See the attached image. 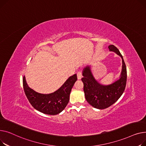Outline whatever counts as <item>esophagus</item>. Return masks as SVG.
Wrapping results in <instances>:
<instances>
[{
  "label": "esophagus",
  "instance_id": "34e87169",
  "mask_svg": "<svg viewBox=\"0 0 146 146\" xmlns=\"http://www.w3.org/2000/svg\"><path fill=\"white\" fill-rule=\"evenodd\" d=\"M82 76V75L81 71H79L78 73H77V78H78V80H81Z\"/></svg>",
  "mask_w": 146,
  "mask_h": 146
}]
</instances>
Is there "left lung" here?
I'll list each match as a JSON object with an SVG mask.
<instances>
[{
	"mask_svg": "<svg viewBox=\"0 0 146 146\" xmlns=\"http://www.w3.org/2000/svg\"><path fill=\"white\" fill-rule=\"evenodd\" d=\"M113 51L122 58V71L119 78L109 85H102L94 78L90 66H87L82 71L84 92L85 99L93 107L102 110L109 107L119 98L124 91L127 82V68L120 52L113 45L108 46Z\"/></svg>",
	"mask_w": 146,
	"mask_h": 146,
	"instance_id": "left-lung-1",
	"label": "left lung"
}]
</instances>
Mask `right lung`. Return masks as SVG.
<instances>
[{"mask_svg":"<svg viewBox=\"0 0 146 146\" xmlns=\"http://www.w3.org/2000/svg\"><path fill=\"white\" fill-rule=\"evenodd\" d=\"M76 80L75 74L70 76L58 90L48 94H40L29 88L25 76L23 86L25 95L34 108L45 114L56 115L62 112L69 102L70 93Z\"/></svg>","mask_w":146,"mask_h":146,"instance_id":"1","label":"right lung"}]
</instances>
